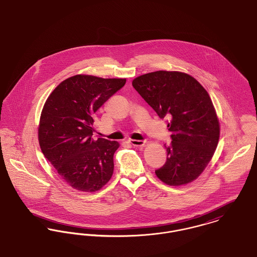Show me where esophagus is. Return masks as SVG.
I'll list each match as a JSON object with an SVG mask.
<instances>
[{"label":"esophagus","instance_id":"obj_1","mask_svg":"<svg viewBox=\"0 0 257 257\" xmlns=\"http://www.w3.org/2000/svg\"><path fill=\"white\" fill-rule=\"evenodd\" d=\"M129 143L134 147H143L146 144V141L142 140H129Z\"/></svg>","mask_w":257,"mask_h":257}]
</instances>
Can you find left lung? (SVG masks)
I'll return each mask as SVG.
<instances>
[{
	"instance_id": "1",
	"label": "left lung",
	"mask_w": 257,
	"mask_h": 257,
	"mask_svg": "<svg viewBox=\"0 0 257 257\" xmlns=\"http://www.w3.org/2000/svg\"><path fill=\"white\" fill-rule=\"evenodd\" d=\"M133 87L161 119H166L172 142L167 158L156 174L162 182L180 186L200 175L213 157L219 121L205 89L194 77L159 70L139 76Z\"/></svg>"
}]
</instances>
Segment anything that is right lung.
I'll return each mask as SVG.
<instances>
[{"instance_id": "1", "label": "right lung", "mask_w": 257, "mask_h": 257, "mask_svg": "<svg viewBox=\"0 0 257 257\" xmlns=\"http://www.w3.org/2000/svg\"><path fill=\"white\" fill-rule=\"evenodd\" d=\"M126 79L75 75L62 81L46 100L40 118V147L59 177L73 189L96 192L113 173L115 141L93 136L94 115Z\"/></svg>"}]
</instances>
